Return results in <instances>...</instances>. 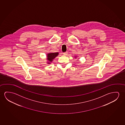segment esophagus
I'll return each instance as SVG.
<instances>
[{
	"label": "esophagus",
	"mask_w": 125,
	"mask_h": 125,
	"mask_svg": "<svg viewBox=\"0 0 125 125\" xmlns=\"http://www.w3.org/2000/svg\"><path fill=\"white\" fill-rule=\"evenodd\" d=\"M67 54H68V52H64L63 53V55H67Z\"/></svg>",
	"instance_id": "1"
}]
</instances>
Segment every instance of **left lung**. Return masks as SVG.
Here are the masks:
<instances>
[{"mask_svg": "<svg viewBox=\"0 0 125 125\" xmlns=\"http://www.w3.org/2000/svg\"><path fill=\"white\" fill-rule=\"evenodd\" d=\"M76 57H75V58H76Z\"/></svg>", "mask_w": 125, "mask_h": 125, "instance_id": "obj_1", "label": "left lung"}]
</instances>
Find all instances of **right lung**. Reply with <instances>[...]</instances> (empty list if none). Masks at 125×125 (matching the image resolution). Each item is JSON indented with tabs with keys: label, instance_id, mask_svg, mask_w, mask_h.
Segmentation results:
<instances>
[{
	"label": "right lung",
	"instance_id": "right-lung-1",
	"mask_svg": "<svg viewBox=\"0 0 125 125\" xmlns=\"http://www.w3.org/2000/svg\"><path fill=\"white\" fill-rule=\"evenodd\" d=\"M59 53L58 52L56 53H50L47 54V59L48 61V62H47L48 64L51 63V62H52L53 59L54 58H55L58 55Z\"/></svg>",
	"mask_w": 125,
	"mask_h": 125
}]
</instances>
